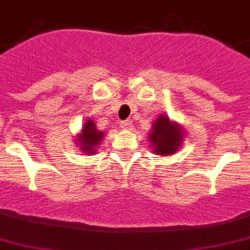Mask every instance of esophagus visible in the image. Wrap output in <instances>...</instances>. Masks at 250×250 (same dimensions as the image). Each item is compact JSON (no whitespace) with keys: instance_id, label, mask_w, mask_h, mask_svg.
Returning <instances> with one entry per match:
<instances>
[{"instance_id":"34e87169","label":"esophagus","mask_w":250,"mask_h":250,"mask_svg":"<svg viewBox=\"0 0 250 250\" xmlns=\"http://www.w3.org/2000/svg\"><path fill=\"white\" fill-rule=\"evenodd\" d=\"M121 127H123L124 130H131V127H133V123L130 120H125V121H121Z\"/></svg>"}]
</instances>
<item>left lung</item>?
<instances>
[{
  "mask_svg": "<svg viewBox=\"0 0 250 250\" xmlns=\"http://www.w3.org/2000/svg\"><path fill=\"white\" fill-rule=\"evenodd\" d=\"M183 129L179 124L172 123L166 115H160L152 125L148 139L152 144L150 147L154 150L153 153L158 156H170L179 150L184 135Z\"/></svg>",
  "mask_w": 250,
  "mask_h": 250,
  "instance_id": "8db88e82",
  "label": "left lung"
}]
</instances>
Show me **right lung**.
Returning <instances> with one entry per match:
<instances>
[{"label":"right lung","instance_id":"add662e5","mask_svg":"<svg viewBox=\"0 0 250 250\" xmlns=\"http://www.w3.org/2000/svg\"><path fill=\"white\" fill-rule=\"evenodd\" d=\"M103 137H104V133L97 129L94 121L86 120L83 129H82V133L78 135L76 140L80 146V150H83V153L92 154L96 152L97 147L102 142Z\"/></svg>","mask_w":250,"mask_h":250}]
</instances>
